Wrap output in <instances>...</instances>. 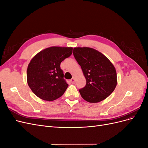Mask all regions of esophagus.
I'll return each instance as SVG.
<instances>
[{"label":"esophagus","instance_id":"obj_1","mask_svg":"<svg viewBox=\"0 0 148 148\" xmlns=\"http://www.w3.org/2000/svg\"><path fill=\"white\" fill-rule=\"evenodd\" d=\"M70 82L72 83H75V79L74 78H72L71 79H70Z\"/></svg>","mask_w":148,"mask_h":148}]
</instances>
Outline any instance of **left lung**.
Here are the masks:
<instances>
[{
    "label": "left lung",
    "instance_id": "left-lung-1",
    "mask_svg": "<svg viewBox=\"0 0 148 148\" xmlns=\"http://www.w3.org/2000/svg\"><path fill=\"white\" fill-rule=\"evenodd\" d=\"M73 56L86 79L85 86L79 89L83 99L99 102L111 95L117 86V73L107 58L95 49L75 47Z\"/></svg>",
    "mask_w": 148,
    "mask_h": 148
}]
</instances>
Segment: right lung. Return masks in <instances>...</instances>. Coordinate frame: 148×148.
<instances>
[{"instance_id":"1","label":"right lung","mask_w":148,"mask_h":148,"mask_svg":"<svg viewBox=\"0 0 148 148\" xmlns=\"http://www.w3.org/2000/svg\"><path fill=\"white\" fill-rule=\"evenodd\" d=\"M72 47H51L37 53L28 66L27 82L41 99L54 101L64 95L69 84L60 64L72 53Z\"/></svg>"}]
</instances>
